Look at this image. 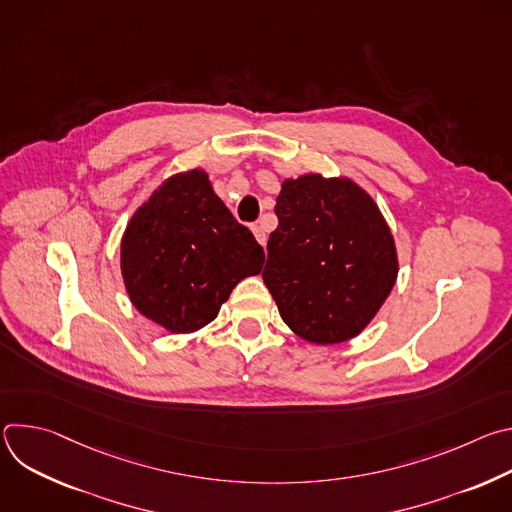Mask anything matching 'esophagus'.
<instances>
[{"label": "esophagus", "instance_id": "obj_1", "mask_svg": "<svg viewBox=\"0 0 512 512\" xmlns=\"http://www.w3.org/2000/svg\"><path fill=\"white\" fill-rule=\"evenodd\" d=\"M251 231H253L255 239L259 241V245H263V247H265V243H267V235H265V231H263L259 225H253V227H251Z\"/></svg>", "mask_w": 512, "mask_h": 512}]
</instances>
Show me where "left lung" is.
<instances>
[{
	"label": "left lung",
	"mask_w": 512,
	"mask_h": 512,
	"mask_svg": "<svg viewBox=\"0 0 512 512\" xmlns=\"http://www.w3.org/2000/svg\"><path fill=\"white\" fill-rule=\"evenodd\" d=\"M263 281L283 322L314 344L367 326L397 279L393 235L375 200L346 178L285 180Z\"/></svg>",
	"instance_id": "left-lung-1"
}]
</instances>
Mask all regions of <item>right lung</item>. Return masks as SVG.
I'll return each mask as SVG.
<instances>
[{"mask_svg": "<svg viewBox=\"0 0 512 512\" xmlns=\"http://www.w3.org/2000/svg\"><path fill=\"white\" fill-rule=\"evenodd\" d=\"M263 247L202 170L172 176L131 218L121 271L133 306L170 332L212 322L233 287L261 271Z\"/></svg>", "mask_w": 512, "mask_h": 512, "instance_id": "right-lung-1", "label": "right lung"}]
</instances>
